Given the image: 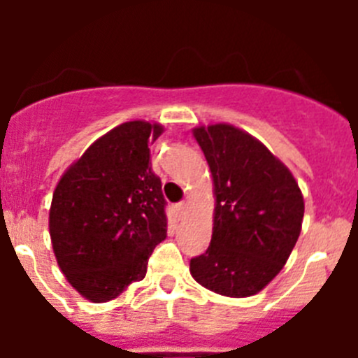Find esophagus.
<instances>
[{
  "label": "esophagus",
  "mask_w": 358,
  "mask_h": 358,
  "mask_svg": "<svg viewBox=\"0 0 358 358\" xmlns=\"http://www.w3.org/2000/svg\"><path fill=\"white\" fill-rule=\"evenodd\" d=\"M176 208H177V211H179V215H181V217H185V215L188 213V202H186V201L179 202Z\"/></svg>",
  "instance_id": "obj_1"
}]
</instances>
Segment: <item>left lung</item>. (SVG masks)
Returning <instances> with one entry per match:
<instances>
[{
    "label": "left lung",
    "mask_w": 358,
    "mask_h": 358,
    "mask_svg": "<svg viewBox=\"0 0 358 358\" xmlns=\"http://www.w3.org/2000/svg\"><path fill=\"white\" fill-rule=\"evenodd\" d=\"M213 177L210 248L189 260V273L208 290L249 297L271 283L301 233L303 202L296 179L248 132L215 123L194 129Z\"/></svg>",
    "instance_id": "obj_1"
}]
</instances>
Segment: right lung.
<instances>
[{"mask_svg": "<svg viewBox=\"0 0 358 358\" xmlns=\"http://www.w3.org/2000/svg\"><path fill=\"white\" fill-rule=\"evenodd\" d=\"M161 132L159 123H122L98 138L53 192L57 264L90 301H110L143 280L148 256L166 238V201L148 148Z\"/></svg>", "mask_w": 358, "mask_h": 358, "instance_id": "1", "label": "right lung"}]
</instances>
